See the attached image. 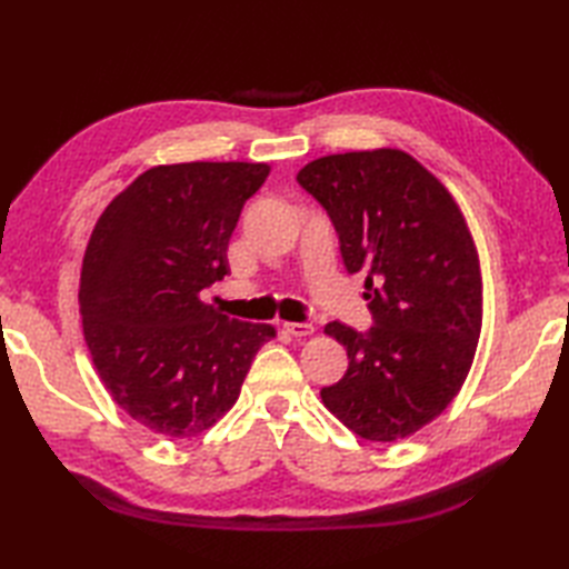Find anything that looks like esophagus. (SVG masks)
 <instances>
[{
	"mask_svg": "<svg viewBox=\"0 0 569 569\" xmlns=\"http://www.w3.org/2000/svg\"><path fill=\"white\" fill-rule=\"evenodd\" d=\"M283 328L288 335H293V337H306V335L316 332V328H312L310 322H283Z\"/></svg>",
	"mask_w": 569,
	"mask_h": 569,
	"instance_id": "34e87169",
	"label": "esophagus"
}]
</instances>
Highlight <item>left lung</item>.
<instances>
[{"instance_id":"8db88e82","label":"left lung","mask_w":569,"mask_h":569,"mask_svg":"<svg viewBox=\"0 0 569 569\" xmlns=\"http://www.w3.org/2000/svg\"><path fill=\"white\" fill-rule=\"evenodd\" d=\"M340 237L349 273H365L373 328L330 322L345 377L325 408L365 440L393 442L440 416L465 383L481 332L475 239L447 188L398 149L332 153L300 168Z\"/></svg>"}]
</instances>
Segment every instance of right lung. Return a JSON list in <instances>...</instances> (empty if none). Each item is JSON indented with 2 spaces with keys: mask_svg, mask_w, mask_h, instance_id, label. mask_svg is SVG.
<instances>
[{
  "mask_svg": "<svg viewBox=\"0 0 569 569\" xmlns=\"http://www.w3.org/2000/svg\"><path fill=\"white\" fill-rule=\"evenodd\" d=\"M266 163L156 166L107 204L84 249L80 316L104 389L166 438L212 428L276 337L202 303L229 273L227 244Z\"/></svg>",
  "mask_w": 569,
  "mask_h": 569,
  "instance_id": "1",
  "label": "right lung"
}]
</instances>
